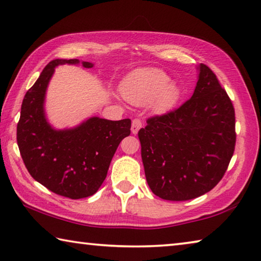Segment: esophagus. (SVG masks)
<instances>
[{
    "label": "esophagus",
    "mask_w": 261,
    "mask_h": 261,
    "mask_svg": "<svg viewBox=\"0 0 261 261\" xmlns=\"http://www.w3.org/2000/svg\"><path fill=\"white\" fill-rule=\"evenodd\" d=\"M143 126V123L139 120V118H135L134 121H132V124H131V132L134 135L138 134V131L140 130V127Z\"/></svg>",
    "instance_id": "1"
}]
</instances>
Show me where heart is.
Wrapping results in <instances>:
<instances>
[{
  "label": "heart",
  "mask_w": 261,
  "mask_h": 261,
  "mask_svg": "<svg viewBox=\"0 0 261 261\" xmlns=\"http://www.w3.org/2000/svg\"><path fill=\"white\" fill-rule=\"evenodd\" d=\"M123 96L136 106L152 103V108L163 113L173 108L179 98V90L170 77L159 69H146L132 74L122 87Z\"/></svg>",
  "instance_id": "heart-1"
}]
</instances>
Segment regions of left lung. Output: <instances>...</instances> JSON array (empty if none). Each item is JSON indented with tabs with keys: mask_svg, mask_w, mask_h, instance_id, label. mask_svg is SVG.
I'll list each match as a JSON object with an SVG mask.
<instances>
[{
	"mask_svg": "<svg viewBox=\"0 0 261 261\" xmlns=\"http://www.w3.org/2000/svg\"><path fill=\"white\" fill-rule=\"evenodd\" d=\"M197 70L191 99L174 112L148 118L138 132L147 184L165 200H190L211 191L235 149L231 101L207 65Z\"/></svg>",
	"mask_w": 261,
	"mask_h": 261,
	"instance_id": "obj_1",
	"label": "left lung"
}]
</instances>
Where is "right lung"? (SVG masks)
<instances>
[{"instance_id":"add662e5","label":"right lung","mask_w":261,"mask_h":261,"mask_svg":"<svg viewBox=\"0 0 261 261\" xmlns=\"http://www.w3.org/2000/svg\"><path fill=\"white\" fill-rule=\"evenodd\" d=\"M93 68L91 62L54 60L26 92L17 124V144L31 176L60 196L82 199L98 191L131 120L110 121L92 116L81 124L56 129L47 120V87L59 65Z\"/></svg>"}]
</instances>
